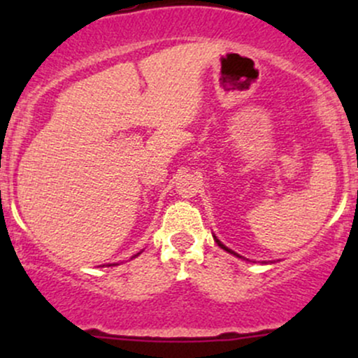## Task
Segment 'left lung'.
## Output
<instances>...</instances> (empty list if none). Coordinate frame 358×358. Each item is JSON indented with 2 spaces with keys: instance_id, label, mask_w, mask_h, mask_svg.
I'll return each mask as SVG.
<instances>
[{
  "instance_id": "left-lung-1",
  "label": "left lung",
  "mask_w": 358,
  "mask_h": 358,
  "mask_svg": "<svg viewBox=\"0 0 358 358\" xmlns=\"http://www.w3.org/2000/svg\"><path fill=\"white\" fill-rule=\"evenodd\" d=\"M215 242H217V244H219V245H220V248H222V249H224V250H227V252H231V254H234V256H237V254H236V252H234V250H231V249H227V248H225V245H224V244H222V242H220L219 239H215Z\"/></svg>"
}]
</instances>
